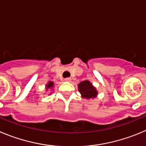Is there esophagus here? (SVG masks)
Listing matches in <instances>:
<instances>
[{
	"mask_svg": "<svg viewBox=\"0 0 146 146\" xmlns=\"http://www.w3.org/2000/svg\"><path fill=\"white\" fill-rule=\"evenodd\" d=\"M65 81H71V78H65Z\"/></svg>",
	"mask_w": 146,
	"mask_h": 146,
	"instance_id": "34e87169",
	"label": "esophagus"
}]
</instances>
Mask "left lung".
Wrapping results in <instances>:
<instances>
[{"label": "left lung", "instance_id": "8db88e82", "mask_svg": "<svg viewBox=\"0 0 146 146\" xmlns=\"http://www.w3.org/2000/svg\"><path fill=\"white\" fill-rule=\"evenodd\" d=\"M78 91L81 94V97L86 99H92L94 98L98 95V91L94 87L90 81L86 80V81H81L78 85Z\"/></svg>", "mask_w": 146, "mask_h": 146}]
</instances>
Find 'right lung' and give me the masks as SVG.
Masks as SVG:
<instances>
[{"instance_id": "obj_1", "label": "right lung", "mask_w": 146, "mask_h": 146, "mask_svg": "<svg viewBox=\"0 0 146 146\" xmlns=\"http://www.w3.org/2000/svg\"><path fill=\"white\" fill-rule=\"evenodd\" d=\"M53 86H54V82H52V81H48V84L46 85V90H48V89H52Z\"/></svg>"}]
</instances>
